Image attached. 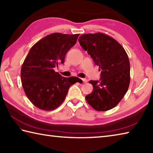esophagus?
Segmentation results:
<instances>
[{
	"label": "esophagus",
	"mask_w": 153,
	"mask_h": 153,
	"mask_svg": "<svg viewBox=\"0 0 153 153\" xmlns=\"http://www.w3.org/2000/svg\"><path fill=\"white\" fill-rule=\"evenodd\" d=\"M82 80V82H84V83H86V82H87V80H86V79H80V80Z\"/></svg>",
	"instance_id": "obj_1"
}]
</instances>
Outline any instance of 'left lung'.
<instances>
[{
    "instance_id": "left-lung-1",
    "label": "left lung",
    "mask_w": 153,
    "mask_h": 153,
    "mask_svg": "<svg viewBox=\"0 0 153 153\" xmlns=\"http://www.w3.org/2000/svg\"><path fill=\"white\" fill-rule=\"evenodd\" d=\"M79 41L101 71L99 81H89L93 91L85 97L86 101L97 111L110 110L122 100L130 84L127 54L119 42L104 33L82 34Z\"/></svg>"
}]
</instances>
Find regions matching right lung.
Segmentation results:
<instances>
[{"mask_svg":"<svg viewBox=\"0 0 153 153\" xmlns=\"http://www.w3.org/2000/svg\"><path fill=\"white\" fill-rule=\"evenodd\" d=\"M79 36L53 33L30 48L22 65L21 77L26 95L37 108L53 111L59 107L70 86L77 82L72 77H62L54 68L64 63L66 54L76 44Z\"/></svg>","mask_w":153,"mask_h":153,"instance_id":"obj_1","label":"right lung"}]
</instances>
